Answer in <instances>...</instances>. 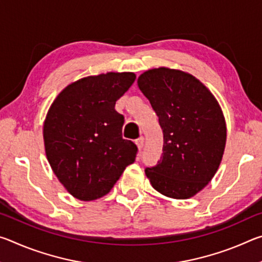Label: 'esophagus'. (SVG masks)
Wrapping results in <instances>:
<instances>
[{"instance_id":"1","label":"esophagus","mask_w":262,"mask_h":262,"mask_svg":"<svg viewBox=\"0 0 262 262\" xmlns=\"http://www.w3.org/2000/svg\"><path fill=\"white\" fill-rule=\"evenodd\" d=\"M135 144L137 145V148H139V150H141L142 148H143V144H144V139L143 137H139V139H137L136 141H135Z\"/></svg>"}]
</instances>
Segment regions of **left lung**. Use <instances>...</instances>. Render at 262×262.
Listing matches in <instances>:
<instances>
[{"instance_id": "1", "label": "left lung", "mask_w": 262, "mask_h": 262, "mask_svg": "<svg viewBox=\"0 0 262 262\" xmlns=\"http://www.w3.org/2000/svg\"><path fill=\"white\" fill-rule=\"evenodd\" d=\"M137 85L164 135L162 157L145 168V176L167 198H192L214 178L223 158L227 123L219 101L205 84L179 69H149Z\"/></svg>"}]
</instances>
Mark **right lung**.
<instances>
[{"instance_id": "obj_1", "label": "right lung", "mask_w": 262, "mask_h": 262, "mask_svg": "<svg viewBox=\"0 0 262 262\" xmlns=\"http://www.w3.org/2000/svg\"><path fill=\"white\" fill-rule=\"evenodd\" d=\"M134 73H106L68 84L53 101L43 122L47 161L62 186L81 201L103 198L137 147L122 139L123 115L115 101L132 86Z\"/></svg>"}]
</instances>
